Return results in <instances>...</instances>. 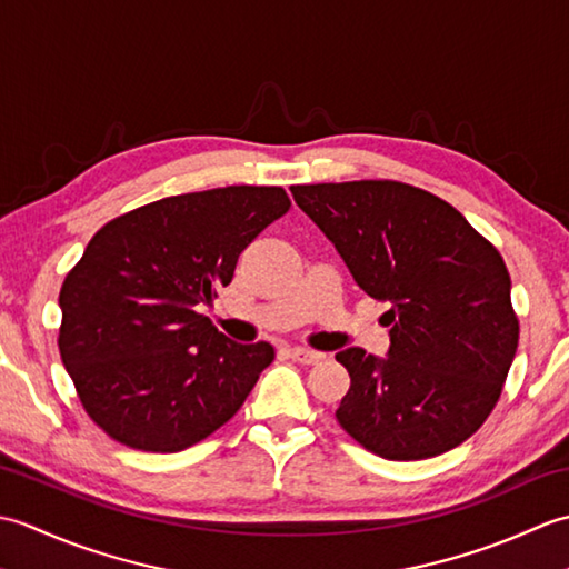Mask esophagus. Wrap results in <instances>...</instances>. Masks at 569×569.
<instances>
[{"label": "esophagus", "instance_id": "obj_1", "mask_svg": "<svg viewBox=\"0 0 569 569\" xmlns=\"http://www.w3.org/2000/svg\"><path fill=\"white\" fill-rule=\"evenodd\" d=\"M288 357H291L293 361H298V365H318V361L322 359L320 352H312V349H306V347L288 349Z\"/></svg>", "mask_w": 569, "mask_h": 569}]
</instances>
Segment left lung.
I'll return each instance as SVG.
<instances>
[{
	"label": "left lung",
	"instance_id": "8db88e82",
	"mask_svg": "<svg viewBox=\"0 0 569 569\" xmlns=\"http://www.w3.org/2000/svg\"><path fill=\"white\" fill-rule=\"evenodd\" d=\"M293 200L367 296L391 308L389 357L337 352L349 371L337 420L383 459L462 445L497 406L518 347L511 276L462 212L398 180L293 186Z\"/></svg>",
	"mask_w": 569,
	"mask_h": 569
}]
</instances>
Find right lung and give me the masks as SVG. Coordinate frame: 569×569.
<instances>
[{
  "label": "right lung",
  "mask_w": 569,
  "mask_h": 569,
  "mask_svg": "<svg viewBox=\"0 0 569 569\" xmlns=\"http://www.w3.org/2000/svg\"><path fill=\"white\" fill-rule=\"evenodd\" d=\"M291 208L283 188L227 186L107 222L60 288L58 349L82 408L112 440L180 452L247 401L273 361L198 306L232 283L239 253Z\"/></svg>",
  "instance_id": "obj_1"
}]
</instances>
